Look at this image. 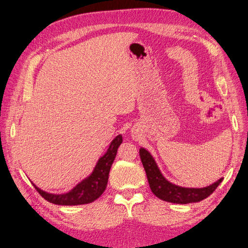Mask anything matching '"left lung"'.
I'll return each mask as SVG.
<instances>
[{
	"instance_id": "8db88e82",
	"label": "left lung",
	"mask_w": 248,
	"mask_h": 248,
	"mask_svg": "<svg viewBox=\"0 0 248 248\" xmlns=\"http://www.w3.org/2000/svg\"><path fill=\"white\" fill-rule=\"evenodd\" d=\"M141 162L146 172L147 180L151 191L158 198L166 202L175 204H188L200 202L202 200L209 197L217 187L220 185L223 178L218 179L212 183L211 186L201 188L195 187H182L172 182L168 181L155 161L154 156L150 155L148 150L141 147L139 150Z\"/></svg>"
}]
</instances>
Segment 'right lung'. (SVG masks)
Here are the masks:
<instances>
[{
    "label": "right lung",
    "mask_w": 248,
    "mask_h": 248,
    "mask_svg": "<svg viewBox=\"0 0 248 248\" xmlns=\"http://www.w3.org/2000/svg\"><path fill=\"white\" fill-rule=\"evenodd\" d=\"M123 143V136L118 135L111 141L110 145L105 153L102 155L95 165L90 176L84 178L81 182L72 188L66 194H49L47 191L42 190L36 186L38 193L41 195L47 201L63 206H74V205H83L93 202L97 200L106 189L110 168L113 164L114 158L116 156L117 148Z\"/></svg>",
    "instance_id": "add662e5"
}]
</instances>
